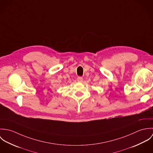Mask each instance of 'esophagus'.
Here are the masks:
<instances>
[{
    "mask_svg": "<svg viewBox=\"0 0 153 153\" xmlns=\"http://www.w3.org/2000/svg\"><path fill=\"white\" fill-rule=\"evenodd\" d=\"M77 81L79 82H82L83 81V78L81 77V76H78L77 78Z\"/></svg>",
    "mask_w": 153,
    "mask_h": 153,
    "instance_id": "34e87169",
    "label": "esophagus"
}]
</instances>
